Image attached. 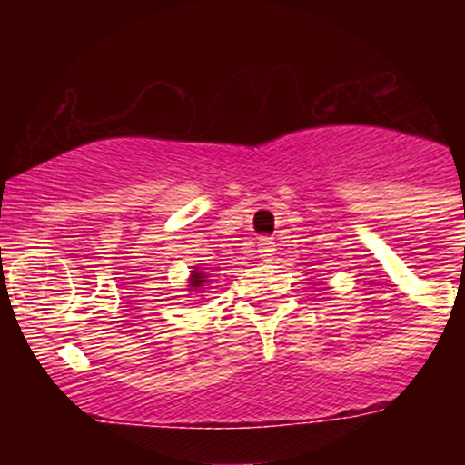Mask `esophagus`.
<instances>
[{"label": "esophagus", "instance_id": "1", "mask_svg": "<svg viewBox=\"0 0 465 465\" xmlns=\"http://www.w3.org/2000/svg\"><path fill=\"white\" fill-rule=\"evenodd\" d=\"M273 251H275L273 238H269V236L260 238V242H258V253H260V258H262V260H271V255H273Z\"/></svg>", "mask_w": 465, "mask_h": 465}]
</instances>
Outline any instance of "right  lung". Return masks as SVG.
Returning a JSON list of instances; mask_svg holds the SVG:
<instances>
[{
    "label": "right lung",
    "instance_id": "obj_1",
    "mask_svg": "<svg viewBox=\"0 0 465 465\" xmlns=\"http://www.w3.org/2000/svg\"><path fill=\"white\" fill-rule=\"evenodd\" d=\"M203 282H205V275H203L201 271H192V280H190V286H201Z\"/></svg>",
    "mask_w": 465,
    "mask_h": 465
}]
</instances>
